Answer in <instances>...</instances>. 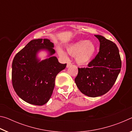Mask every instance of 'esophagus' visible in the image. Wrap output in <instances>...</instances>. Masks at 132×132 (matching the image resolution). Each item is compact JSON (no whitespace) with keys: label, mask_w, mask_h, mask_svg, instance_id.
<instances>
[{"label":"esophagus","mask_w":132,"mask_h":132,"mask_svg":"<svg viewBox=\"0 0 132 132\" xmlns=\"http://www.w3.org/2000/svg\"><path fill=\"white\" fill-rule=\"evenodd\" d=\"M71 65H72V63H70V62H68V63H67V66H66V67L67 68H69V67H70V66H71Z\"/></svg>","instance_id":"obj_1"}]
</instances>
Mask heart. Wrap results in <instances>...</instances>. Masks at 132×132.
Listing matches in <instances>:
<instances>
[{
  "mask_svg": "<svg viewBox=\"0 0 132 132\" xmlns=\"http://www.w3.org/2000/svg\"><path fill=\"white\" fill-rule=\"evenodd\" d=\"M97 47L92 41L81 40L70 45L67 48L69 54L75 56L77 63L80 65H84L88 63L95 54ZM58 53L62 58L67 59L66 53L62 50H58Z\"/></svg>",
  "mask_w": 132,
  "mask_h": 132,
  "instance_id": "heart-1",
  "label": "heart"
}]
</instances>
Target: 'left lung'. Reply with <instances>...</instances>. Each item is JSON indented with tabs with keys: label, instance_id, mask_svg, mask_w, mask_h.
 I'll return each instance as SVG.
<instances>
[{
	"label": "left lung",
	"instance_id": "1",
	"mask_svg": "<svg viewBox=\"0 0 132 132\" xmlns=\"http://www.w3.org/2000/svg\"><path fill=\"white\" fill-rule=\"evenodd\" d=\"M95 37L100 43L99 52L88 68H78L75 79L79 90L90 97H99L109 91L117 80L122 66L117 45L101 35Z\"/></svg>",
	"mask_w": 132,
	"mask_h": 132
}]
</instances>
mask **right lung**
<instances>
[{
  "label": "right lung",
  "mask_w": 132,
  "mask_h": 132,
  "mask_svg": "<svg viewBox=\"0 0 132 132\" xmlns=\"http://www.w3.org/2000/svg\"><path fill=\"white\" fill-rule=\"evenodd\" d=\"M53 44L48 39H33L18 52L12 63V84L19 97L27 103L43 105L50 100L56 75L65 69L60 63ZM46 50L48 58L41 61L37 53Z\"/></svg>",
  "instance_id": "obj_1"
}]
</instances>
